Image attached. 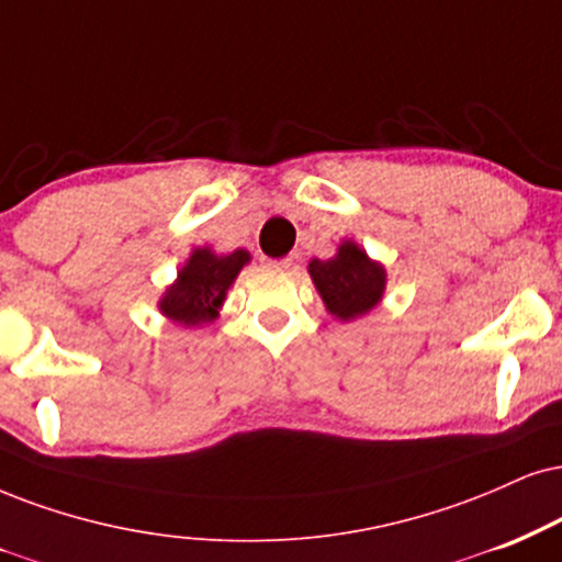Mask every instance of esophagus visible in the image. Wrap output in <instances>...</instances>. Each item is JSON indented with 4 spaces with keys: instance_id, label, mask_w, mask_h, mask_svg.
Masks as SVG:
<instances>
[{
    "instance_id": "1",
    "label": "esophagus",
    "mask_w": 562,
    "mask_h": 562,
    "mask_svg": "<svg viewBox=\"0 0 562 562\" xmlns=\"http://www.w3.org/2000/svg\"><path fill=\"white\" fill-rule=\"evenodd\" d=\"M262 266H266L268 270H289L294 266V258H279V260L262 258Z\"/></svg>"
}]
</instances>
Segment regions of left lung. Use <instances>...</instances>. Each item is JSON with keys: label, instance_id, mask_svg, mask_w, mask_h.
Returning <instances> with one entry per match:
<instances>
[{"label": "left lung", "instance_id": "obj_1", "mask_svg": "<svg viewBox=\"0 0 562 562\" xmlns=\"http://www.w3.org/2000/svg\"><path fill=\"white\" fill-rule=\"evenodd\" d=\"M317 294L330 315L341 323H351L375 310L385 296L387 270L380 260H372L355 239H344L336 255L328 260L313 258L307 266Z\"/></svg>", "mask_w": 562, "mask_h": 562}]
</instances>
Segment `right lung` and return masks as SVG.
Here are the masks:
<instances>
[{
  "label": "right lung",
  "mask_w": 562,
  "mask_h": 562,
  "mask_svg": "<svg viewBox=\"0 0 562 562\" xmlns=\"http://www.w3.org/2000/svg\"><path fill=\"white\" fill-rule=\"evenodd\" d=\"M249 260L252 258L241 247L226 255L213 247H195L177 270L175 283L164 289L158 313L184 328H203L213 323L224 307L226 292Z\"/></svg>",
  "instance_id": "1"
}]
</instances>
